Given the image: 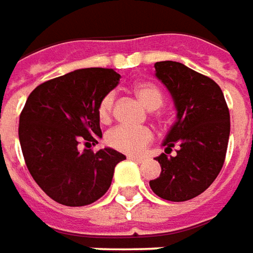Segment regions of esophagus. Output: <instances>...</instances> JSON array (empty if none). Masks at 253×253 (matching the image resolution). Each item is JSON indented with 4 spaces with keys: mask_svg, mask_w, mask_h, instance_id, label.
<instances>
[{
    "mask_svg": "<svg viewBox=\"0 0 253 253\" xmlns=\"http://www.w3.org/2000/svg\"><path fill=\"white\" fill-rule=\"evenodd\" d=\"M128 159H130V160H133V162H136V163L143 162V157H140V156H129Z\"/></svg>",
    "mask_w": 253,
    "mask_h": 253,
    "instance_id": "34e87169",
    "label": "esophagus"
}]
</instances>
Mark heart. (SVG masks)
<instances>
[{"mask_svg":"<svg viewBox=\"0 0 253 253\" xmlns=\"http://www.w3.org/2000/svg\"><path fill=\"white\" fill-rule=\"evenodd\" d=\"M135 94L140 100V103L149 110L159 108L164 100L162 90L156 84L149 82L136 84ZM114 91L107 93L101 99L99 108H97V114L101 121L110 120L113 107H114ZM152 139H153V133L149 128H132V126H125V125L115 126L111 130H108V133L106 135V142L108 146L118 152L129 154L140 153L152 142Z\"/></svg>","mask_w":253,"mask_h":253,"instance_id":"obj_1","label":"heart"}]
</instances>
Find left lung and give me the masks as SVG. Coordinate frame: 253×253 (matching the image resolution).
I'll use <instances>...</instances> for the list:
<instances>
[{"mask_svg": "<svg viewBox=\"0 0 253 253\" xmlns=\"http://www.w3.org/2000/svg\"><path fill=\"white\" fill-rule=\"evenodd\" d=\"M156 78L170 91L177 120L156 160L160 177L149 184L166 201L184 202L201 195L224 164L230 138V113L217 83L175 61L154 64ZM177 146V154L170 156Z\"/></svg>", "mask_w": 253, "mask_h": 253, "instance_id": "1", "label": "left lung"}]
</instances>
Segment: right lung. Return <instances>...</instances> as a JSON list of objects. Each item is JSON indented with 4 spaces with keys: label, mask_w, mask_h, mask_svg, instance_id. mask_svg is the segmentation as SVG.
<instances>
[{
    "label": "right lung",
    "mask_w": 253,
    "mask_h": 253,
    "mask_svg": "<svg viewBox=\"0 0 253 253\" xmlns=\"http://www.w3.org/2000/svg\"><path fill=\"white\" fill-rule=\"evenodd\" d=\"M121 75L84 68L42 83L19 117V142L29 172L52 201L86 206L108 191L125 156L111 147L91 152L103 136L97 108Z\"/></svg>",
    "instance_id": "add662e5"
}]
</instances>
